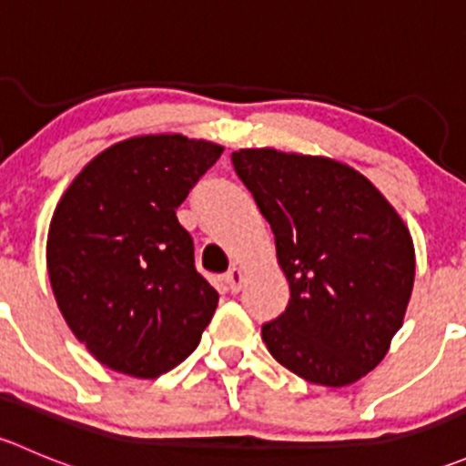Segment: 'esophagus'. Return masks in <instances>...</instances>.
Instances as JSON below:
<instances>
[{
	"label": "esophagus",
	"instance_id": "obj_1",
	"mask_svg": "<svg viewBox=\"0 0 466 466\" xmlns=\"http://www.w3.org/2000/svg\"><path fill=\"white\" fill-rule=\"evenodd\" d=\"M243 281H246V275L241 272V268H232V270H228V275H225V284H228L229 293H238Z\"/></svg>",
	"mask_w": 466,
	"mask_h": 466
}]
</instances>
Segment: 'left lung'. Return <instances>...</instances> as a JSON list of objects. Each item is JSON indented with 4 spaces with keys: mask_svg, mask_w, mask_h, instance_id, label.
<instances>
[{
    "mask_svg": "<svg viewBox=\"0 0 466 466\" xmlns=\"http://www.w3.org/2000/svg\"><path fill=\"white\" fill-rule=\"evenodd\" d=\"M232 164L275 234L286 311L261 327L277 363L342 388L374 370L406 316L415 248L365 176L329 157L241 148Z\"/></svg>",
    "mask_w": 466,
    "mask_h": 466,
    "instance_id": "1",
    "label": "left lung"
}]
</instances>
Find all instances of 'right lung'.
<instances>
[{
    "label": "right lung",
    "mask_w": 466,
    "mask_h": 466,
    "mask_svg": "<svg viewBox=\"0 0 466 466\" xmlns=\"http://www.w3.org/2000/svg\"><path fill=\"white\" fill-rule=\"evenodd\" d=\"M223 148L182 135L110 146L69 185L46 241L65 322L98 363L139 379L198 347L218 293L196 270L176 209Z\"/></svg>",
    "instance_id": "add662e5"
}]
</instances>
